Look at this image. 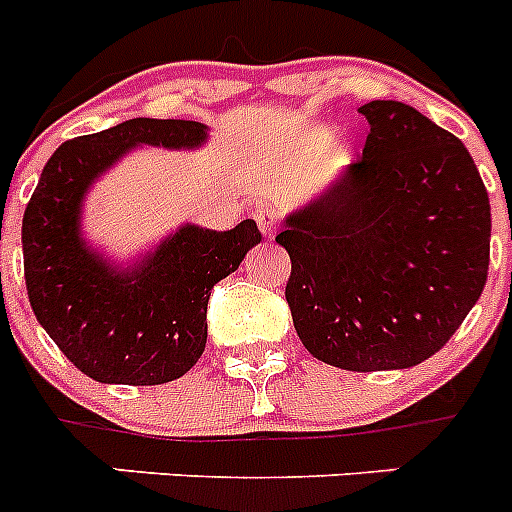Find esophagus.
Returning <instances> with one entry per match:
<instances>
[{
  "instance_id": "1",
  "label": "esophagus",
  "mask_w": 512,
  "mask_h": 512,
  "mask_svg": "<svg viewBox=\"0 0 512 512\" xmlns=\"http://www.w3.org/2000/svg\"><path fill=\"white\" fill-rule=\"evenodd\" d=\"M253 217H256V223H259V230L266 235V238H271V235L277 233L279 217H277V212L271 210L269 205L256 207V210H253Z\"/></svg>"
}]
</instances>
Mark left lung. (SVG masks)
<instances>
[{
	"label": "left lung",
	"mask_w": 512,
	"mask_h": 512,
	"mask_svg": "<svg viewBox=\"0 0 512 512\" xmlns=\"http://www.w3.org/2000/svg\"><path fill=\"white\" fill-rule=\"evenodd\" d=\"M364 156L284 217L287 305L302 346L348 372L410 369L477 305L490 266V197L456 135L374 99Z\"/></svg>",
	"instance_id": "left-lung-1"
}]
</instances>
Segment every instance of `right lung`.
Returning a JSON list of instances; mask_svg holds the SVG:
<instances>
[{
    "instance_id": "right-lung-1",
    "label": "right lung",
    "mask_w": 512,
    "mask_h": 512,
    "mask_svg": "<svg viewBox=\"0 0 512 512\" xmlns=\"http://www.w3.org/2000/svg\"><path fill=\"white\" fill-rule=\"evenodd\" d=\"M207 125L135 117L66 140L43 166L22 217L30 307L63 356L102 384H164L205 351L207 300L261 243L253 220L233 230L184 223L138 259L110 261L84 235L89 189L140 146L194 151Z\"/></svg>"
}]
</instances>
